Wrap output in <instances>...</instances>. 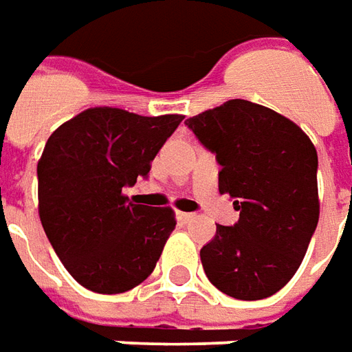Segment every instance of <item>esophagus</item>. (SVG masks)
<instances>
[{
	"mask_svg": "<svg viewBox=\"0 0 352 352\" xmlns=\"http://www.w3.org/2000/svg\"><path fill=\"white\" fill-rule=\"evenodd\" d=\"M176 217H178V220H180V222H190L191 218H195V214H191V212H182L180 210Z\"/></svg>",
	"mask_w": 352,
	"mask_h": 352,
	"instance_id": "1",
	"label": "esophagus"
}]
</instances>
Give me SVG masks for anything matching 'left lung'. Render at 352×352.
Returning a JSON list of instances; mask_svg holds the SVG:
<instances>
[{
  "label": "left lung",
  "instance_id": "obj_1",
  "mask_svg": "<svg viewBox=\"0 0 352 352\" xmlns=\"http://www.w3.org/2000/svg\"><path fill=\"white\" fill-rule=\"evenodd\" d=\"M186 124L217 153L218 191L239 210L201 249L208 282L234 299H266L295 276L318 224L316 147L293 120L245 99Z\"/></svg>",
  "mask_w": 352,
  "mask_h": 352
}]
</instances>
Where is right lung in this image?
<instances>
[{"mask_svg":"<svg viewBox=\"0 0 352 352\" xmlns=\"http://www.w3.org/2000/svg\"><path fill=\"white\" fill-rule=\"evenodd\" d=\"M182 120L91 107L50 135L38 161V212L63 266L89 292H130L153 272L176 214L135 205L122 190L149 174Z\"/></svg>","mask_w":352,"mask_h":352,"instance_id":"add662e5","label":"right lung"}]
</instances>
